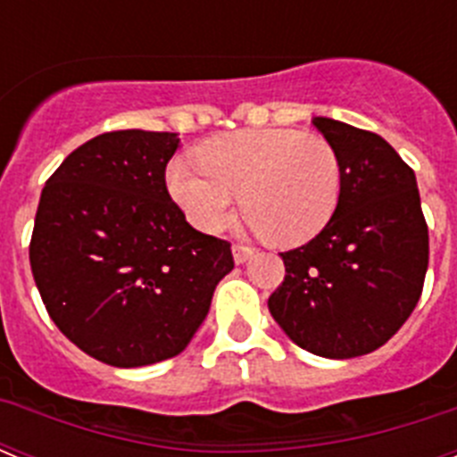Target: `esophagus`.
<instances>
[{"instance_id": "esophagus-1", "label": "esophagus", "mask_w": 457, "mask_h": 457, "mask_svg": "<svg viewBox=\"0 0 457 457\" xmlns=\"http://www.w3.org/2000/svg\"><path fill=\"white\" fill-rule=\"evenodd\" d=\"M253 253H256V249H253V247H245V245H233V261H236L237 265L247 263Z\"/></svg>"}]
</instances>
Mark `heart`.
I'll return each instance as SVG.
<instances>
[{
  "label": "heart",
  "instance_id": "b5f03b06",
  "mask_svg": "<svg viewBox=\"0 0 457 457\" xmlns=\"http://www.w3.org/2000/svg\"><path fill=\"white\" fill-rule=\"evenodd\" d=\"M199 162L167 167V189L194 228L220 233L237 199L252 231L278 247L304 245L332 220L341 196V162L318 135L288 128L237 130L212 137Z\"/></svg>",
  "mask_w": 457,
  "mask_h": 457
}]
</instances>
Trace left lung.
<instances>
[{"mask_svg":"<svg viewBox=\"0 0 457 457\" xmlns=\"http://www.w3.org/2000/svg\"><path fill=\"white\" fill-rule=\"evenodd\" d=\"M341 162L332 220L281 253L286 277L268 309L306 353L353 359L385 345L421 297L428 226L417 176L375 132L313 116Z\"/></svg>","mask_w":457,"mask_h":457,"instance_id":"left-lung-1","label":"left lung"}]
</instances>
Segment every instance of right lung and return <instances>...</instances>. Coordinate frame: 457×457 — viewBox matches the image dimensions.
Listing matches in <instances>:
<instances>
[{"label": "right lung", "mask_w": 457, "mask_h": 457, "mask_svg": "<svg viewBox=\"0 0 457 457\" xmlns=\"http://www.w3.org/2000/svg\"><path fill=\"white\" fill-rule=\"evenodd\" d=\"M176 132L119 130L71 153L40 194L29 261L54 325L116 369L183 353L231 245L196 231L164 183Z\"/></svg>", "instance_id": "1"}]
</instances>
